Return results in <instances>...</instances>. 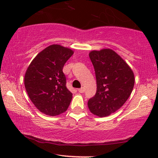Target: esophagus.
<instances>
[{
	"label": "esophagus",
	"mask_w": 158,
	"mask_h": 158,
	"mask_svg": "<svg viewBox=\"0 0 158 158\" xmlns=\"http://www.w3.org/2000/svg\"><path fill=\"white\" fill-rule=\"evenodd\" d=\"M78 91H79V93H83V92L85 91V88H79V89H78Z\"/></svg>",
	"instance_id": "obj_1"
}]
</instances>
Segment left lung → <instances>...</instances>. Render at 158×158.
Instances as JSON below:
<instances>
[{"label":"left lung","instance_id":"obj_1","mask_svg":"<svg viewBox=\"0 0 158 158\" xmlns=\"http://www.w3.org/2000/svg\"><path fill=\"white\" fill-rule=\"evenodd\" d=\"M89 57L97 79V93L88 102L90 111L103 117L122 107L135 85L133 71L118 54L110 49L93 50Z\"/></svg>","mask_w":158,"mask_h":158}]
</instances>
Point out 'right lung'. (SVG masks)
<instances>
[{"instance_id": "obj_1", "label": "right lung", "mask_w": 158, "mask_h": 158, "mask_svg": "<svg viewBox=\"0 0 158 158\" xmlns=\"http://www.w3.org/2000/svg\"><path fill=\"white\" fill-rule=\"evenodd\" d=\"M73 54L70 49L52 44L34 58L24 76L25 88L39 111L49 116L64 113L72 99L63 67Z\"/></svg>"}]
</instances>
